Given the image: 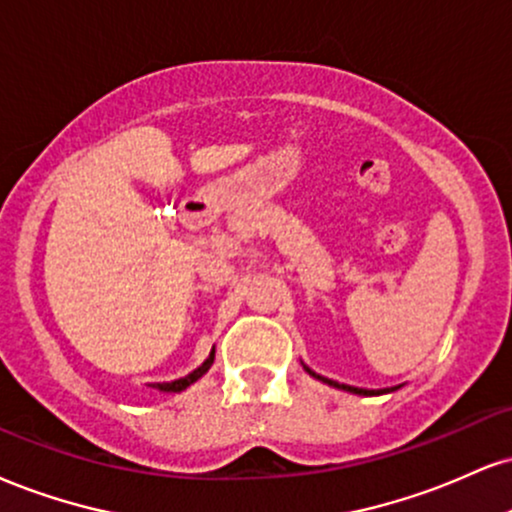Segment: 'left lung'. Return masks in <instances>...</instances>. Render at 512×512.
<instances>
[{"mask_svg": "<svg viewBox=\"0 0 512 512\" xmlns=\"http://www.w3.org/2000/svg\"><path fill=\"white\" fill-rule=\"evenodd\" d=\"M307 369V367H305ZM307 374H312V377H317L319 381H324V384L329 386H336V389H343V391H350V393H360V396H379V393H386V391H393V389H381V391H369V389H357V386H346V384H338V381H331L326 377H319V374L312 372V369H307Z\"/></svg>", "mask_w": 512, "mask_h": 512, "instance_id": "obj_1", "label": "left lung"}]
</instances>
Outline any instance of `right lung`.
Segmentation results:
<instances>
[{
    "instance_id": "add662e5",
    "label": "right lung",
    "mask_w": 512,
    "mask_h": 512,
    "mask_svg": "<svg viewBox=\"0 0 512 512\" xmlns=\"http://www.w3.org/2000/svg\"><path fill=\"white\" fill-rule=\"evenodd\" d=\"M212 362H214V350H212V353H209L207 360L202 362V365L195 369V372H190V374H188V377H183V379H176V381H164V384H152V386H155V389H159V391H171V393H178V391L188 389V386L193 384V381L200 379L202 374H205L207 369L212 367Z\"/></svg>"
}]
</instances>
